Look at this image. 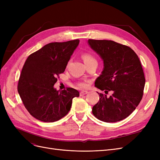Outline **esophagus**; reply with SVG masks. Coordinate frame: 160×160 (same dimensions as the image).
<instances>
[{
	"instance_id": "34e87169",
	"label": "esophagus",
	"mask_w": 160,
	"mask_h": 160,
	"mask_svg": "<svg viewBox=\"0 0 160 160\" xmlns=\"http://www.w3.org/2000/svg\"><path fill=\"white\" fill-rule=\"evenodd\" d=\"M88 93H89V92H88V91H81V92H80V96L86 95V94H88Z\"/></svg>"
}]
</instances>
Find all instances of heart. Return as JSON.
<instances>
[{
    "label": "heart",
    "mask_w": 160,
    "mask_h": 160,
    "mask_svg": "<svg viewBox=\"0 0 160 160\" xmlns=\"http://www.w3.org/2000/svg\"><path fill=\"white\" fill-rule=\"evenodd\" d=\"M81 57L85 65L90 63V62H97V60L95 59V58L91 54H90V53L83 52V54H82ZM97 63H98V62H97ZM88 84L89 83L88 81H83V82H80V83L77 84V85H78L81 88H88Z\"/></svg>",
    "instance_id": "heart-1"
}]
</instances>
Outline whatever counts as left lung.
I'll return each mask as SVG.
<instances>
[{
	"label": "left lung",
	"mask_w": 160,
	"mask_h": 160,
	"mask_svg": "<svg viewBox=\"0 0 160 160\" xmlns=\"http://www.w3.org/2000/svg\"><path fill=\"white\" fill-rule=\"evenodd\" d=\"M91 48L103 61L104 68L95 86L99 101L92 113L104 122H117L128 118L141 101L146 79L139 57L130 47L113 41L89 39ZM112 95H107L109 91Z\"/></svg>",
	"instance_id": "1"
}]
</instances>
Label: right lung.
Masks as SVG:
<instances>
[{
  "label": "right lung",
  "instance_id": "add662e5",
  "mask_svg": "<svg viewBox=\"0 0 160 160\" xmlns=\"http://www.w3.org/2000/svg\"><path fill=\"white\" fill-rule=\"evenodd\" d=\"M79 40L51 42L28 57L18 79V92L29 113L44 122H54L71 109L72 100L79 96L72 88L57 91V77L65 70Z\"/></svg>",
  "mask_w": 160,
  "mask_h": 160
}]
</instances>
